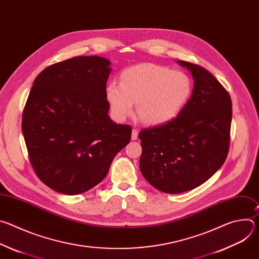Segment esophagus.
Listing matches in <instances>:
<instances>
[{
    "instance_id": "34e87169",
    "label": "esophagus",
    "mask_w": 259,
    "mask_h": 259,
    "mask_svg": "<svg viewBox=\"0 0 259 259\" xmlns=\"http://www.w3.org/2000/svg\"><path fill=\"white\" fill-rule=\"evenodd\" d=\"M131 138H132V140H137V138H138V131H137V129H133L132 130V136H131Z\"/></svg>"
}]
</instances>
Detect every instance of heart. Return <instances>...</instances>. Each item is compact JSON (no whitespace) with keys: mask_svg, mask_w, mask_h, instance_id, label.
<instances>
[{"mask_svg":"<svg viewBox=\"0 0 259 259\" xmlns=\"http://www.w3.org/2000/svg\"><path fill=\"white\" fill-rule=\"evenodd\" d=\"M105 93L117 120L131 116L137 103L139 119L149 125H159L175 118L187 104L192 83L181 71L143 63L124 70L120 83L110 81Z\"/></svg>","mask_w":259,"mask_h":259,"instance_id":"obj_1","label":"heart"}]
</instances>
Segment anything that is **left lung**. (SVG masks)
<instances>
[{
    "instance_id": "obj_1",
    "label": "left lung",
    "mask_w": 259,
    "mask_h": 259,
    "mask_svg": "<svg viewBox=\"0 0 259 259\" xmlns=\"http://www.w3.org/2000/svg\"><path fill=\"white\" fill-rule=\"evenodd\" d=\"M194 78L191 98L169 122L138 133L140 171L157 190L179 194L198 188L224 165L230 149L232 99L199 64L178 61Z\"/></svg>"
}]
</instances>
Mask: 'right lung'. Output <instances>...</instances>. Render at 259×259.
<instances>
[{
  "label": "right lung",
  "instance_id": "right-lung-1",
  "mask_svg": "<svg viewBox=\"0 0 259 259\" xmlns=\"http://www.w3.org/2000/svg\"><path fill=\"white\" fill-rule=\"evenodd\" d=\"M109 72L107 59L78 56L46 67L33 81L22 133L35 175L57 193L78 195L97 186L130 142L131 126L108 117Z\"/></svg>",
  "mask_w": 259,
  "mask_h": 259
}]
</instances>
